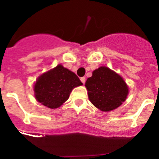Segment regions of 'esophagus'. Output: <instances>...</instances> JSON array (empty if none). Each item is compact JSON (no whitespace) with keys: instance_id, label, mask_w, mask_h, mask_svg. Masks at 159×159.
Masks as SVG:
<instances>
[{"instance_id":"esophagus-1","label":"esophagus","mask_w":159,"mask_h":159,"mask_svg":"<svg viewBox=\"0 0 159 159\" xmlns=\"http://www.w3.org/2000/svg\"><path fill=\"white\" fill-rule=\"evenodd\" d=\"M80 80H81V82L84 84H85V81H86V78H85V77H81Z\"/></svg>"}]
</instances>
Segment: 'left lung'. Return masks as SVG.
Wrapping results in <instances>:
<instances>
[{"mask_svg": "<svg viewBox=\"0 0 159 159\" xmlns=\"http://www.w3.org/2000/svg\"><path fill=\"white\" fill-rule=\"evenodd\" d=\"M85 87L92 104L102 111L116 109L126 100L129 90L124 80L107 67H100L87 80Z\"/></svg>", "mask_w": 159, "mask_h": 159, "instance_id": "1", "label": "left lung"}]
</instances>
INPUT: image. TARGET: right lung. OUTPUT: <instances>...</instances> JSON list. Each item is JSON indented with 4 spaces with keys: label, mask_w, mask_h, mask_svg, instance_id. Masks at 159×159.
<instances>
[{
    "label": "right lung",
    "mask_w": 159,
    "mask_h": 159,
    "mask_svg": "<svg viewBox=\"0 0 159 159\" xmlns=\"http://www.w3.org/2000/svg\"><path fill=\"white\" fill-rule=\"evenodd\" d=\"M82 84L75 73L59 64L37 79L34 85L35 97L43 106L55 109L69 98L73 88Z\"/></svg>",
    "instance_id": "obj_1"
}]
</instances>
